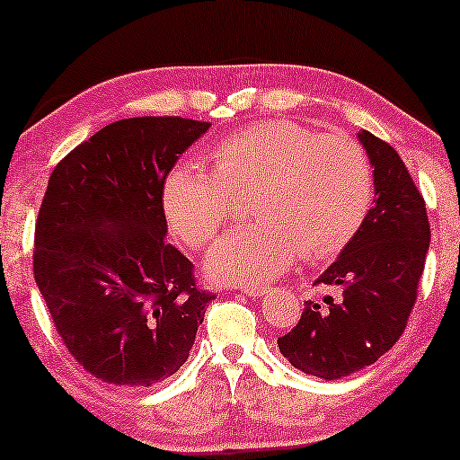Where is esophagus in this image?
Here are the masks:
<instances>
[{"label": "esophagus", "instance_id": "1", "mask_svg": "<svg viewBox=\"0 0 460 460\" xmlns=\"http://www.w3.org/2000/svg\"><path fill=\"white\" fill-rule=\"evenodd\" d=\"M239 292L245 296H252V297H261L269 292V288H242Z\"/></svg>", "mask_w": 460, "mask_h": 460}]
</instances>
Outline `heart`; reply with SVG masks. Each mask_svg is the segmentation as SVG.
<instances>
[{
    "label": "heart",
    "mask_w": 460,
    "mask_h": 460,
    "mask_svg": "<svg viewBox=\"0 0 460 460\" xmlns=\"http://www.w3.org/2000/svg\"><path fill=\"white\" fill-rule=\"evenodd\" d=\"M215 171L181 163L164 181V215L181 242L202 248L252 191L256 223L231 229L206 256V275L262 286L297 256H338L373 199V172L362 146L346 133L319 135L292 120H264L212 147Z\"/></svg>",
    "instance_id": "heart-1"
}]
</instances>
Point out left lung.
Listing matches in <instances>:
<instances>
[{
  "mask_svg": "<svg viewBox=\"0 0 460 460\" xmlns=\"http://www.w3.org/2000/svg\"><path fill=\"white\" fill-rule=\"evenodd\" d=\"M375 199L352 242L314 283L340 289L333 302H304V313L277 346L296 368L340 379L373 365L396 344L417 300L429 250L425 199L390 144L362 128Z\"/></svg>",
  "mask_w": 460,
  "mask_h": 460,
  "instance_id": "1",
  "label": "left lung"
}]
</instances>
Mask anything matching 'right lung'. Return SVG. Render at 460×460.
<instances>
[{
    "mask_svg": "<svg viewBox=\"0 0 460 460\" xmlns=\"http://www.w3.org/2000/svg\"><path fill=\"white\" fill-rule=\"evenodd\" d=\"M210 122L116 120L51 172L35 227V281L79 365L112 385L150 387L177 373L215 296L164 242L163 190Z\"/></svg>",
    "mask_w": 460,
    "mask_h": 460,
    "instance_id": "right-lung-1",
    "label": "right lung"
}]
</instances>
